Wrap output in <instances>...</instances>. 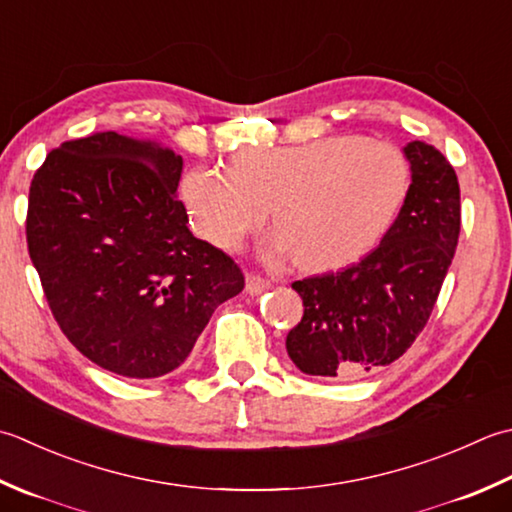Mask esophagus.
I'll return each mask as SVG.
<instances>
[{
    "instance_id": "1",
    "label": "esophagus",
    "mask_w": 512,
    "mask_h": 512,
    "mask_svg": "<svg viewBox=\"0 0 512 512\" xmlns=\"http://www.w3.org/2000/svg\"><path fill=\"white\" fill-rule=\"evenodd\" d=\"M270 288V282L259 275H246V293L248 295H262L264 290Z\"/></svg>"
}]
</instances>
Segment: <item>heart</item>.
<instances>
[{"label":"heart","mask_w":512,"mask_h":512,"mask_svg":"<svg viewBox=\"0 0 512 512\" xmlns=\"http://www.w3.org/2000/svg\"><path fill=\"white\" fill-rule=\"evenodd\" d=\"M410 166L395 144L326 135L295 146H250L233 170L195 166L179 186L199 235L239 250L273 208L275 255L306 270H335L373 250L402 210Z\"/></svg>","instance_id":"1"}]
</instances>
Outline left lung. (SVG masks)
Masks as SVG:
<instances>
[{
  "instance_id": "8db88e82",
  "label": "left lung",
  "mask_w": 512,
  "mask_h": 512,
  "mask_svg": "<svg viewBox=\"0 0 512 512\" xmlns=\"http://www.w3.org/2000/svg\"><path fill=\"white\" fill-rule=\"evenodd\" d=\"M404 155L410 188L382 244L339 273L293 284L304 317L286 350L306 375L355 379L393 364L433 313L462 224L459 182L435 146L408 142Z\"/></svg>"
}]
</instances>
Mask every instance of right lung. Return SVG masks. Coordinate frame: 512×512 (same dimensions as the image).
<instances>
[{"mask_svg": "<svg viewBox=\"0 0 512 512\" xmlns=\"http://www.w3.org/2000/svg\"><path fill=\"white\" fill-rule=\"evenodd\" d=\"M184 159L150 139L95 133L50 150L28 193V253L79 353L130 379L184 364L244 275L193 237L177 199Z\"/></svg>", "mask_w": 512, "mask_h": 512, "instance_id": "obj_1", "label": "right lung"}]
</instances>
